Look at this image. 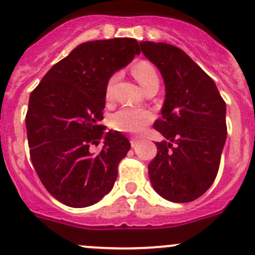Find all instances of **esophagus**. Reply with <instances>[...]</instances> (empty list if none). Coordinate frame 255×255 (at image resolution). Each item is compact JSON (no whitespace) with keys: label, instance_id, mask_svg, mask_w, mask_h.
I'll return each mask as SVG.
<instances>
[{"label":"esophagus","instance_id":"1","mask_svg":"<svg viewBox=\"0 0 255 255\" xmlns=\"http://www.w3.org/2000/svg\"><path fill=\"white\" fill-rule=\"evenodd\" d=\"M138 143H139V138H137V137L130 138V145H132V148H134Z\"/></svg>","mask_w":255,"mask_h":255}]
</instances>
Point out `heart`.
Masks as SVG:
<instances>
[{"instance_id":"b5f03b06","label":"heart","mask_w":255,"mask_h":255,"mask_svg":"<svg viewBox=\"0 0 255 255\" xmlns=\"http://www.w3.org/2000/svg\"><path fill=\"white\" fill-rule=\"evenodd\" d=\"M132 74L135 80L140 84L144 91L159 87V75L153 64L149 61L140 60L135 63L132 68ZM118 80V74H113L107 81L105 87V99L111 101L113 97V87ZM153 116L145 109H133V107H123L112 115L110 125L113 129L126 133H139L143 128L151 121Z\"/></svg>"}]
</instances>
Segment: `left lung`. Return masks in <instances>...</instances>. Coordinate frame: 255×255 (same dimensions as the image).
I'll list each match as a JSON object with an SVG mask.
<instances>
[{"mask_svg": "<svg viewBox=\"0 0 255 255\" xmlns=\"http://www.w3.org/2000/svg\"><path fill=\"white\" fill-rule=\"evenodd\" d=\"M143 54L160 70L166 96L154 129L168 139L156 143L148 165L154 190L173 202H191L217 176L227 137L226 102L213 80L180 48L140 42Z\"/></svg>", "mask_w": 255, "mask_h": 255, "instance_id": "left-lung-1", "label": "left lung"}]
</instances>
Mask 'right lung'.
I'll return each mask as SVG.
<instances>
[{
    "label": "right lung",
    "mask_w": 255,
    "mask_h": 255,
    "mask_svg": "<svg viewBox=\"0 0 255 255\" xmlns=\"http://www.w3.org/2000/svg\"><path fill=\"white\" fill-rule=\"evenodd\" d=\"M138 54L133 38L82 43L30 94L25 115L30 159L47 191L66 206H91L112 190L130 143L116 130L105 134L100 126L105 87ZM101 139L103 149L92 153Z\"/></svg>",
    "instance_id": "1"
}]
</instances>
